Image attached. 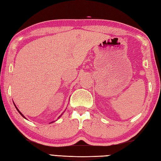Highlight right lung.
<instances>
[{
    "label": "right lung",
    "mask_w": 161,
    "mask_h": 161,
    "mask_svg": "<svg viewBox=\"0 0 161 161\" xmlns=\"http://www.w3.org/2000/svg\"><path fill=\"white\" fill-rule=\"evenodd\" d=\"M14 106H15V108H16V110H17V111H18V112H19V113H20V114H21V116H22L23 117H24V118H25V119H26V118H25V117H24V115H23V114H22V113H21L20 112V111H19V109H18V108H16V105H15V104H14ZM62 114H61V115H62ZM61 115H60V116H59V117H58V118H60V117H61ZM51 123H52V122H51Z\"/></svg>",
    "instance_id": "add662e5"
}]
</instances>
